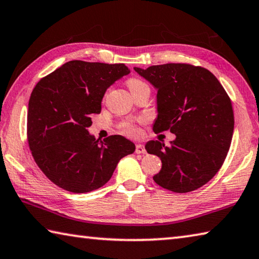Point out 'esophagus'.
Listing matches in <instances>:
<instances>
[{
	"mask_svg": "<svg viewBox=\"0 0 259 259\" xmlns=\"http://www.w3.org/2000/svg\"><path fill=\"white\" fill-rule=\"evenodd\" d=\"M136 153L137 154H146V149L143 145H136Z\"/></svg>",
	"mask_w": 259,
	"mask_h": 259,
	"instance_id": "1",
	"label": "esophagus"
}]
</instances>
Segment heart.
I'll return each mask as SVG.
<instances>
[{
    "mask_svg": "<svg viewBox=\"0 0 259 259\" xmlns=\"http://www.w3.org/2000/svg\"><path fill=\"white\" fill-rule=\"evenodd\" d=\"M126 84H128V87H129L131 93L136 92V91H140V89L149 88L147 86V83H146L143 80H140V79H138V78H131V79H129V80L126 81ZM125 133L128 134V135H130V136H137L139 134V131H138L137 128H136V126L129 125L128 128H126Z\"/></svg>",
    "mask_w": 259,
    "mask_h": 259,
    "instance_id": "b5f03b06",
    "label": "heart"
}]
</instances>
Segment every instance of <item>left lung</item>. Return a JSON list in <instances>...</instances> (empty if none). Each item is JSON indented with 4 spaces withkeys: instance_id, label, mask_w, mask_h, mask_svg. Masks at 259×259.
<instances>
[{
    "instance_id": "1",
    "label": "left lung",
    "mask_w": 259,
    "mask_h": 259,
    "mask_svg": "<svg viewBox=\"0 0 259 259\" xmlns=\"http://www.w3.org/2000/svg\"><path fill=\"white\" fill-rule=\"evenodd\" d=\"M134 69L157 91L154 133L176 135L170 146L158 140L145 146L162 161L154 181L180 194L198 189L219 172L228 155L234 128L231 100L205 68L167 63Z\"/></svg>"
}]
</instances>
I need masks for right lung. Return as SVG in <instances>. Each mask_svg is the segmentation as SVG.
<instances>
[{
  "label": "right lung",
  "mask_w": 259,
  "mask_h": 259,
  "mask_svg": "<svg viewBox=\"0 0 259 259\" xmlns=\"http://www.w3.org/2000/svg\"><path fill=\"white\" fill-rule=\"evenodd\" d=\"M130 72L123 63L69 61L32 89L27 138L32 157L56 186L76 194L110 180L122 157L136 146L120 135L96 139L88 133L101 113L106 89Z\"/></svg>",
  "instance_id": "add662e5"
}]
</instances>
